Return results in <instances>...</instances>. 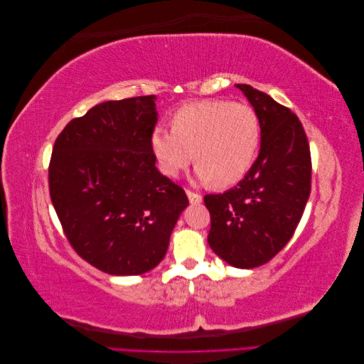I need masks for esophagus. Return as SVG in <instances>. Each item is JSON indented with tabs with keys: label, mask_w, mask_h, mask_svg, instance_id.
Listing matches in <instances>:
<instances>
[{
	"label": "esophagus",
	"mask_w": 364,
	"mask_h": 364,
	"mask_svg": "<svg viewBox=\"0 0 364 364\" xmlns=\"http://www.w3.org/2000/svg\"><path fill=\"white\" fill-rule=\"evenodd\" d=\"M186 196H188L190 203H193V205H199L202 202V196L191 191V190H186Z\"/></svg>",
	"instance_id": "34e87169"
}]
</instances>
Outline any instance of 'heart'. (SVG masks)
Instances as JSON below:
<instances>
[{
  "mask_svg": "<svg viewBox=\"0 0 364 364\" xmlns=\"http://www.w3.org/2000/svg\"><path fill=\"white\" fill-rule=\"evenodd\" d=\"M259 139L253 107L211 98L182 106L171 119V132L153 130L151 150L168 178H178L194 159L200 181L230 186L250 170Z\"/></svg>",
  "mask_w": 364,
  "mask_h": 364,
  "instance_id": "1",
  "label": "heart"
}]
</instances>
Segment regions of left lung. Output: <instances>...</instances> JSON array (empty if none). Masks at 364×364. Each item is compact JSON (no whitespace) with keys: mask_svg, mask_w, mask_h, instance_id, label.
<instances>
[{"mask_svg":"<svg viewBox=\"0 0 364 364\" xmlns=\"http://www.w3.org/2000/svg\"><path fill=\"white\" fill-rule=\"evenodd\" d=\"M237 87L258 115L259 155L232 190L203 200L215 255L234 267L253 269L281 252L299 225L311 191V155L296 114L250 85Z\"/></svg>","mask_w":364,"mask_h":364,"instance_id":"left-lung-1","label":"left lung"}]
</instances>
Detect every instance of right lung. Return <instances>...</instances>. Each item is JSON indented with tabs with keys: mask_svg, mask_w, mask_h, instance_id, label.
Returning a JSON list of instances; mask_svg holds the SVG:
<instances>
[{
	"mask_svg": "<svg viewBox=\"0 0 364 364\" xmlns=\"http://www.w3.org/2000/svg\"><path fill=\"white\" fill-rule=\"evenodd\" d=\"M155 95L105 102L65 126L48 165L50 197L65 237L91 266L126 277L155 269L188 206L156 168Z\"/></svg>",
	"mask_w": 364,
	"mask_h": 364,
	"instance_id": "add662e5",
	"label": "right lung"
}]
</instances>
